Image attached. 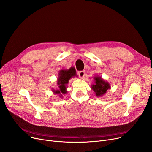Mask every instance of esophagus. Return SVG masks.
Listing matches in <instances>:
<instances>
[{"label": "esophagus", "instance_id": "esophagus-1", "mask_svg": "<svg viewBox=\"0 0 152 152\" xmlns=\"http://www.w3.org/2000/svg\"><path fill=\"white\" fill-rule=\"evenodd\" d=\"M78 75L81 79H83L85 76V71H80L78 72Z\"/></svg>", "mask_w": 152, "mask_h": 152}]
</instances>
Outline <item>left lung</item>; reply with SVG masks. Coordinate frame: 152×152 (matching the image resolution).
Wrapping results in <instances>:
<instances>
[{"label": "left lung", "instance_id": "obj_1", "mask_svg": "<svg viewBox=\"0 0 152 152\" xmlns=\"http://www.w3.org/2000/svg\"><path fill=\"white\" fill-rule=\"evenodd\" d=\"M94 78L95 84L92 85L91 88L94 91L96 96L100 97L107 93L108 89H110V86L108 82L104 81L101 77L96 76Z\"/></svg>", "mask_w": 152, "mask_h": 152}]
</instances>
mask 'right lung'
Returning a JSON list of instances; mask_svg holds the SVG:
<instances>
[{
  "label": "right lung",
  "mask_w": 152,
  "mask_h": 152,
  "mask_svg": "<svg viewBox=\"0 0 152 152\" xmlns=\"http://www.w3.org/2000/svg\"><path fill=\"white\" fill-rule=\"evenodd\" d=\"M76 71L73 68H70L69 70H61L58 75L57 84L58 85L59 89L54 90L53 91L55 94L59 95V97H62V94L66 93V84L72 77L76 76Z\"/></svg>",
  "instance_id": "obj_1"
}]
</instances>
